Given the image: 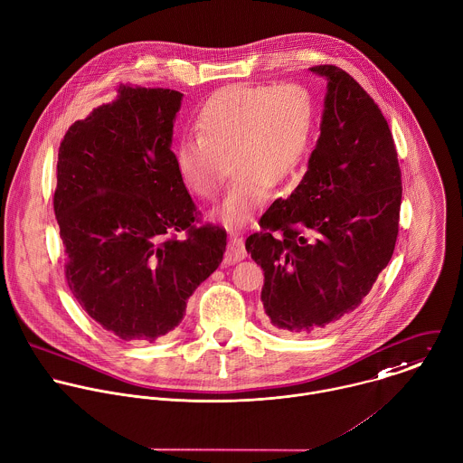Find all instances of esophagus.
I'll return each mask as SVG.
<instances>
[{
    "label": "esophagus",
    "instance_id": "obj_1",
    "mask_svg": "<svg viewBox=\"0 0 463 463\" xmlns=\"http://www.w3.org/2000/svg\"><path fill=\"white\" fill-rule=\"evenodd\" d=\"M245 258H247V249H245L243 238H240L236 234H231L229 243H227V250H225V261L227 263H238Z\"/></svg>",
    "mask_w": 463,
    "mask_h": 463
}]
</instances>
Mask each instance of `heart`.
Listing matches in <instances>:
<instances>
[{
    "mask_svg": "<svg viewBox=\"0 0 463 463\" xmlns=\"http://www.w3.org/2000/svg\"><path fill=\"white\" fill-rule=\"evenodd\" d=\"M316 126V104L299 84H231L213 93L196 117L198 135L180 140L175 165L187 191L213 202L236 171L220 211L243 222L270 185L283 184L303 160ZM232 165H228V160Z\"/></svg>",
    "mask_w": 463,
    "mask_h": 463,
    "instance_id": "1",
    "label": "heart"
}]
</instances>
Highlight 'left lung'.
Here are the masks:
<instances>
[{
	"label": "left lung",
	"mask_w": 463,
	"mask_h": 463,
	"mask_svg": "<svg viewBox=\"0 0 463 463\" xmlns=\"http://www.w3.org/2000/svg\"><path fill=\"white\" fill-rule=\"evenodd\" d=\"M310 70L328 79V91L308 171L245 241L265 272V314L288 334L332 326L363 303L393 256L402 200L395 140L377 102L339 66Z\"/></svg>",
	"instance_id": "1"
}]
</instances>
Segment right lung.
Returning a JSON list of instances; mask_svg holds the SVG:
<instances>
[{"instance_id":"obj_1","label":"right lung","mask_w":463,"mask_h":463,"mask_svg":"<svg viewBox=\"0 0 463 463\" xmlns=\"http://www.w3.org/2000/svg\"><path fill=\"white\" fill-rule=\"evenodd\" d=\"M180 100L176 90L122 84L59 146L53 213L66 283L122 341L153 343L175 330L227 245L225 229L196 225L200 213L175 165Z\"/></svg>"}]
</instances>
